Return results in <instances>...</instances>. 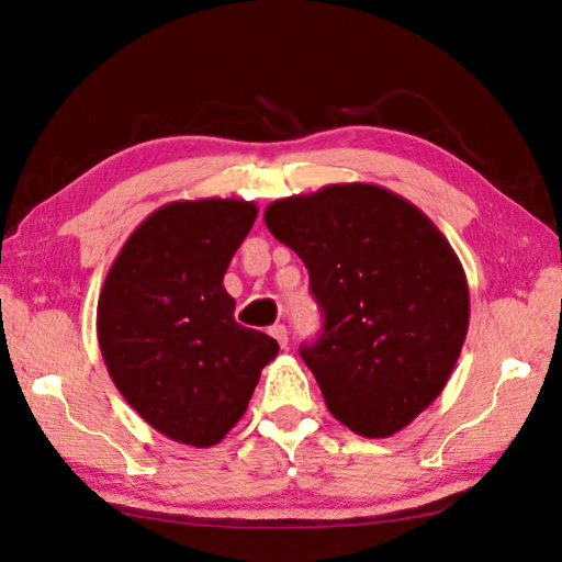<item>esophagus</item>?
Wrapping results in <instances>:
<instances>
[{
    "label": "esophagus",
    "instance_id": "1",
    "mask_svg": "<svg viewBox=\"0 0 562 562\" xmlns=\"http://www.w3.org/2000/svg\"><path fill=\"white\" fill-rule=\"evenodd\" d=\"M271 337L279 341L281 349L289 347V329H285L283 325H273V327H271Z\"/></svg>",
    "mask_w": 562,
    "mask_h": 562
}]
</instances>
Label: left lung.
<instances>
[{
	"mask_svg": "<svg viewBox=\"0 0 562 562\" xmlns=\"http://www.w3.org/2000/svg\"><path fill=\"white\" fill-rule=\"evenodd\" d=\"M265 223L311 273L325 329L301 357L353 434L393 437L443 391L471 295L461 259L415 203L375 184L273 201Z\"/></svg>",
	"mask_w": 562,
	"mask_h": 562,
	"instance_id": "obj_1",
	"label": "left lung"
}]
</instances>
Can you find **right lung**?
Wrapping results in <instances>:
<instances>
[{"mask_svg":"<svg viewBox=\"0 0 562 562\" xmlns=\"http://www.w3.org/2000/svg\"><path fill=\"white\" fill-rule=\"evenodd\" d=\"M257 213L243 199L162 205L125 239L99 293L97 337L111 381L171 441H223L279 353L277 339L235 323L223 285Z\"/></svg>","mask_w":562,"mask_h":562,"instance_id":"obj_1","label":"right lung"}]
</instances>
